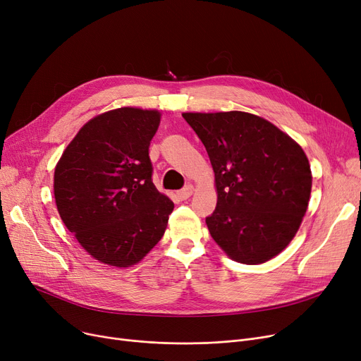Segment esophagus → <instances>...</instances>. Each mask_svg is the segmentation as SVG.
<instances>
[{
    "mask_svg": "<svg viewBox=\"0 0 361 361\" xmlns=\"http://www.w3.org/2000/svg\"><path fill=\"white\" fill-rule=\"evenodd\" d=\"M192 195H193V185H185L184 188H181V190L178 192V197H180L181 200L188 199Z\"/></svg>",
    "mask_w": 361,
    "mask_h": 361,
    "instance_id": "esophagus-1",
    "label": "esophagus"
}]
</instances>
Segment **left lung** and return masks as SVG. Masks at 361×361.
<instances>
[{"instance_id":"left-lung-1","label":"left lung","mask_w":361,"mask_h":361,"mask_svg":"<svg viewBox=\"0 0 361 361\" xmlns=\"http://www.w3.org/2000/svg\"><path fill=\"white\" fill-rule=\"evenodd\" d=\"M206 147L218 202L206 225L230 259L259 264L278 256L306 215L312 171L301 146L255 114L183 112Z\"/></svg>"}]
</instances>
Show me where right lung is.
Listing matches in <instances>:
<instances>
[{
    "instance_id": "obj_1",
    "label": "right lung",
    "mask_w": 361,
    "mask_h": 361,
    "mask_svg": "<svg viewBox=\"0 0 361 361\" xmlns=\"http://www.w3.org/2000/svg\"><path fill=\"white\" fill-rule=\"evenodd\" d=\"M157 109L123 106L89 120L54 171L59 214L101 263L128 268L162 238L174 203L152 183L149 145Z\"/></svg>"
}]
</instances>
